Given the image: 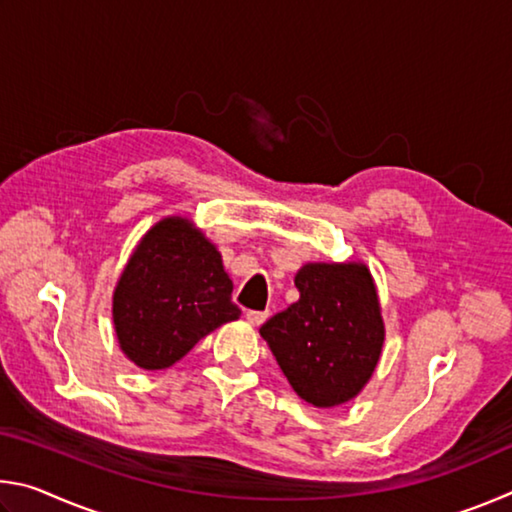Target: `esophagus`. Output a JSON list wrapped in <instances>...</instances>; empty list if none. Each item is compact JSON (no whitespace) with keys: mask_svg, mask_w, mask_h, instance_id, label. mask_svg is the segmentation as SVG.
Masks as SVG:
<instances>
[{"mask_svg":"<svg viewBox=\"0 0 512 512\" xmlns=\"http://www.w3.org/2000/svg\"><path fill=\"white\" fill-rule=\"evenodd\" d=\"M266 318H268V311H257V309H250V311H246V320H248L250 325H255V327L262 325Z\"/></svg>","mask_w":512,"mask_h":512,"instance_id":"1","label":"esophagus"}]
</instances>
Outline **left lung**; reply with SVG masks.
<instances>
[{
	"label": "left lung",
	"instance_id": "obj_1",
	"mask_svg": "<svg viewBox=\"0 0 512 512\" xmlns=\"http://www.w3.org/2000/svg\"><path fill=\"white\" fill-rule=\"evenodd\" d=\"M300 291L259 334L302 400L336 406L352 400L370 379L384 345L375 284L361 264H307Z\"/></svg>",
	"mask_w": 512,
	"mask_h": 512
}]
</instances>
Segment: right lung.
Returning a JSON list of instances; mask_svg holds the SVG:
<instances>
[{"instance_id": "right-lung-1", "label": "right lung", "mask_w": 512, "mask_h": 512, "mask_svg": "<svg viewBox=\"0 0 512 512\" xmlns=\"http://www.w3.org/2000/svg\"><path fill=\"white\" fill-rule=\"evenodd\" d=\"M241 309L219 250L185 219H164L128 262L112 298L121 350L144 370L180 361Z\"/></svg>"}]
</instances>
